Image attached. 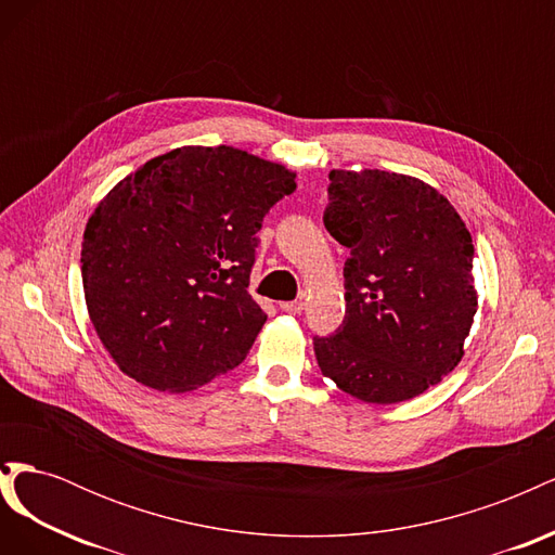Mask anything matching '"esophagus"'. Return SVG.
Masks as SVG:
<instances>
[{
  "instance_id": "1",
  "label": "esophagus",
  "mask_w": 555,
  "mask_h": 555,
  "mask_svg": "<svg viewBox=\"0 0 555 555\" xmlns=\"http://www.w3.org/2000/svg\"><path fill=\"white\" fill-rule=\"evenodd\" d=\"M280 308L287 314H300V310H304V300H287V304H280Z\"/></svg>"
}]
</instances>
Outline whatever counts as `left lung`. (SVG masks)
<instances>
[{
  "label": "left lung",
  "mask_w": 555,
  "mask_h": 555,
  "mask_svg": "<svg viewBox=\"0 0 555 555\" xmlns=\"http://www.w3.org/2000/svg\"><path fill=\"white\" fill-rule=\"evenodd\" d=\"M324 224L349 249L345 319L314 338L322 375L363 402L424 393L463 359L477 312L473 236L424 180L379 169L328 173Z\"/></svg>",
  "instance_id": "8db88e82"
}]
</instances>
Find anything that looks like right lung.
I'll list each match as a JSON object with an SVG mask.
<instances>
[{"mask_svg":"<svg viewBox=\"0 0 555 555\" xmlns=\"http://www.w3.org/2000/svg\"><path fill=\"white\" fill-rule=\"evenodd\" d=\"M296 173L231 145H184L102 198L80 273L99 340L150 389L182 393L233 371L266 312L249 296L257 231Z\"/></svg>","mask_w":555,"mask_h":555,"instance_id":"obj_1","label":"right lung"}]
</instances>
